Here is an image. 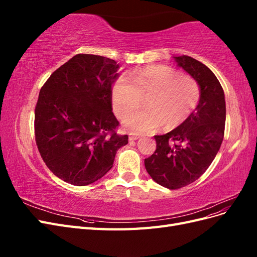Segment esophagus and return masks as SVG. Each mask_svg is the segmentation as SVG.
<instances>
[{"label":"esophagus","instance_id":"1","mask_svg":"<svg viewBox=\"0 0 257 257\" xmlns=\"http://www.w3.org/2000/svg\"><path fill=\"white\" fill-rule=\"evenodd\" d=\"M141 137H142V135L134 134V133H131V134L128 135V139H130V141H137V139L141 138Z\"/></svg>","mask_w":257,"mask_h":257}]
</instances>
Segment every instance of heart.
<instances>
[{"label": "heart", "mask_w": 257, "mask_h": 257, "mask_svg": "<svg viewBox=\"0 0 257 257\" xmlns=\"http://www.w3.org/2000/svg\"><path fill=\"white\" fill-rule=\"evenodd\" d=\"M150 97L145 112L128 117L124 125L136 133H148L161 125L165 130L177 127L195 109L200 97L197 81L180 75L166 65L148 66L121 77L111 90L113 110L124 119L139 106L142 97Z\"/></svg>", "instance_id": "1"}]
</instances>
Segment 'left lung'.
Listing matches in <instances>:
<instances>
[{
    "label": "left lung",
    "mask_w": 257,
    "mask_h": 257,
    "mask_svg": "<svg viewBox=\"0 0 257 257\" xmlns=\"http://www.w3.org/2000/svg\"><path fill=\"white\" fill-rule=\"evenodd\" d=\"M175 61L197 81L200 97L183 123L154 136L157 149L145 159L148 174L169 190L183 188L206 172L220 150L226 119L224 91L211 69L189 56L175 57Z\"/></svg>",
    "instance_id": "8db88e82"
}]
</instances>
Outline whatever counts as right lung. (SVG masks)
Wrapping results in <instances>:
<instances>
[{
	"label": "right lung",
	"mask_w": 257,
	"mask_h": 257,
	"mask_svg": "<svg viewBox=\"0 0 257 257\" xmlns=\"http://www.w3.org/2000/svg\"><path fill=\"white\" fill-rule=\"evenodd\" d=\"M119 64L94 54H76L42 87L35 107V142L45 164L62 180L82 186L97 181L128 143L116 134L111 84Z\"/></svg>",
	"instance_id": "obj_1"
}]
</instances>
